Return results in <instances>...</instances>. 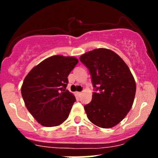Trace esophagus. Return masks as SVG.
Returning a JSON list of instances; mask_svg holds the SVG:
<instances>
[{"mask_svg": "<svg viewBox=\"0 0 158 158\" xmlns=\"http://www.w3.org/2000/svg\"><path fill=\"white\" fill-rule=\"evenodd\" d=\"M81 94H82V93H81V92H77V94H78V95H79V96H81Z\"/></svg>", "mask_w": 158, "mask_h": 158, "instance_id": "esophagus-1", "label": "esophagus"}]
</instances>
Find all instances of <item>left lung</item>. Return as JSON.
<instances>
[{"mask_svg":"<svg viewBox=\"0 0 158 158\" xmlns=\"http://www.w3.org/2000/svg\"><path fill=\"white\" fill-rule=\"evenodd\" d=\"M89 70L94 88L92 100L84 108L92 123L110 128L129 112L136 93V83L125 61L112 50L99 48L79 58Z\"/></svg>","mask_w":158,"mask_h":158,"instance_id":"obj_1","label":"left lung"}]
</instances>
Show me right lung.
Masks as SVG:
<instances>
[{"mask_svg": "<svg viewBox=\"0 0 158 158\" xmlns=\"http://www.w3.org/2000/svg\"><path fill=\"white\" fill-rule=\"evenodd\" d=\"M79 62L73 56H52L34 67L21 86L27 110L41 126H57L68 119L76 98L66 90L68 77Z\"/></svg>", "mask_w": 158, "mask_h": 158, "instance_id": "add662e5", "label": "right lung"}]
</instances>
